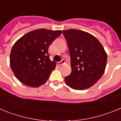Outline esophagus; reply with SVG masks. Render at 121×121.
Wrapping results in <instances>:
<instances>
[{
	"label": "esophagus",
	"instance_id": "34e87169",
	"mask_svg": "<svg viewBox=\"0 0 121 121\" xmlns=\"http://www.w3.org/2000/svg\"><path fill=\"white\" fill-rule=\"evenodd\" d=\"M65 64V61H64V59H62L61 61L57 63V65H58L59 66H61V65H62L63 64Z\"/></svg>",
	"mask_w": 121,
	"mask_h": 121
}]
</instances>
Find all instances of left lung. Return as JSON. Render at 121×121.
<instances>
[{"instance_id":"8db88e82","label":"left lung","mask_w":121,"mask_h":121,"mask_svg":"<svg viewBox=\"0 0 121 121\" xmlns=\"http://www.w3.org/2000/svg\"><path fill=\"white\" fill-rule=\"evenodd\" d=\"M70 51L71 73L65 82L74 90H85L96 83L106 67L107 55L97 38L87 32L63 31Z\"/></svg>"}]
</instances>
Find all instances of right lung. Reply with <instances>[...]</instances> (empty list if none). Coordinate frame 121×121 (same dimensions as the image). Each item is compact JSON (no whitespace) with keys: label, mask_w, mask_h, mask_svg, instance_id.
<instances>
[{"label":"right lung","mask_w":121,"mask_h":121,"mask_svg":"<svg viewBox=\"0 0 121 121\" xmlns=\"http://www.w3.org/2000/svg\"><path fill=\"white\" fill-rule=\"evenodd\" d=\"M61 34V30L37 29L16 42L11 51L10 67L21 83L38 87L47 82L56 66L50 60L48 50Z\"/></svg>","instance_id":"right-lung-1"}]
</instances>
